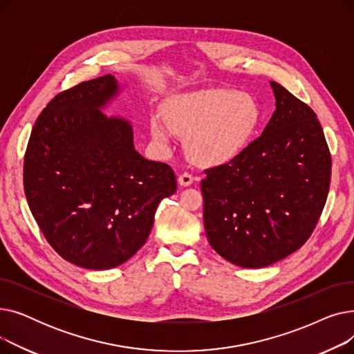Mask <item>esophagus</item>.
Instances as JSON below:
<instances>
[{"label":"esophagus","mask_w":354,"mask_h":354,"mask_svg":"<svg viewBox=\"0 0 354 354\" xmlns=\"http://www.w3.org/2000/svg\"><path fill=\"white\" fill-rule=\"evenodd\" d=\"M178 183L180 185V187H189V185L194 183V176L191 174H182L178 176Z\"/></svg>","instance_id":"1"}]
</instances>
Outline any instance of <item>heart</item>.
Wrapping results in <instances>:
<instances>
[{
  "label": "heart",
  "mask_w": 354,
  "mask_h": 354,
  "mask_svg": "<svg viewBox=\"0 0 354 354\" xmlns=\"http://www.w3.org/2000/svg\"><path fill=\"white\" fill-rule=\"evenodd\" d=\"M165 118L151 119V135L158 143L171 142L172 127L188 136V152L196 163L218 166L245 151L261 124L263 111L248 93L207 90L174 100L165 109Z\"/></svg>",
  "instance_id": "obj_1"
}]
</instances>
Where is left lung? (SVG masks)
Masks as SVG:
<instances>
[{"label": "left lung", "instance_id": "left-lung-1", "mask_svg": "<svg viewBox=\"0 0 354 354\" xmlns=\"http://www.w3.org/2000/svg\"><path fill=\"white\" fill-rule=\"evenodd\" d=\"M275 111L261 136L201 180L211 247L243 268H263L299 250L328 194L331 156L314 111L270 82Z\"/></svg>", "mask_w": 354, "mask_h": 354}]
</instances>
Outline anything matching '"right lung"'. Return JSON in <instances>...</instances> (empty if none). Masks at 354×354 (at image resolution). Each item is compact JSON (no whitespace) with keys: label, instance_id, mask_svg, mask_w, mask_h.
Returning a JSON list of instances; mask_svg holds the SVG:
<instances>
[{"label":"right lung","instance_id":"obj_1","mask_svg":"<svg viewBox=\"0 0 354 354\" xmlns=\"http://www.w3.org/2000/svg\"><path fill=\"white\" fill-rule=\"evenodd\" d=\"M123 88L106 74L60 93L37 119L24 158L34 219L59 255L87 270L133 257L160 201L176 191L171 167L135 149L132 123L103 113Z\"/></svg>","mask_w":354,"mask_h":354}]
</instances>
